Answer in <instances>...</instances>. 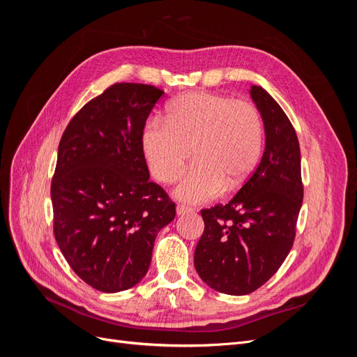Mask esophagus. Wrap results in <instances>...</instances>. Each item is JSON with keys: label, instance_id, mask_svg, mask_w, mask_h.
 Wrapping results in <instances>:
<instances>
[{"label": "esophagus", "instance_id": "obj_1", "mask_svg": "<svg viewBox=\"0 0 357 357\" xmlns=\"http://www.w3.org/2000/svg\"><path fill=\"white\" fill-rule=\"evenodd\" d=\"M177 214L178 215H183V214H188V213H192V208L186 207V205H177Z\"/></svg>", "mask_w": 357, "mask_h": 357}]
</instances>
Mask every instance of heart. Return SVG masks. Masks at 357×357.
Wrapping results in <instances>:
<instances>
[{
	"label": "heart",
	"instance_id": "obj_1",
	"mask_svg": "<svg viewBox=\"0 0 357 357\" xmlns=\"http://www.w3.org/2000/svg\"><path fill=\"white\" fill-rule=\"evenodd\" d=\"M264 144V123L247 101L211 92H189L172 101L165 122L153 119L142 132L152 176L169 185L190 156L195 162L174 189L188 204L208 202L225 185L236 188L252 174Z\"/></svg>",
	"mask_w": 357,
	"mask_h": 357
}]
</instances>
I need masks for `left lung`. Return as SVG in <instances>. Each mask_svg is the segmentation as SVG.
Returning a JSON list of instances; mask_svg holds the SVG:
<instances>
[{"label":"left lung","mask_w":357,"mask_h":357,"mask_svg":"<svg viewBox=\"0 0 357 357\" xmlns=\"http://www.w3.org/2000/svg\"><path fill=\"white\" fill-rule=\"evenodd\" d=\"M248 92L264 121L262 159L228 204L201 210L205 226L193 257L205 284L236 296L252 294L282 266L304 198L294 126L264 88L253 84Z\"/></svg>","instance_id":"left-lung-1"}]
</instances>
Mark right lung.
<instances>
[{
  "label": "right lung",
  "mask_w": 357,
  "mask_h": 357,
  "mask_svg": "<svg viewBox=\"0 0 357 357\" xmlns=\"http://www.w3.org/2000/svg\"><path fill=\"white\" fill-rule=\"evenodd\" d=\"M155 86L116 83L86 104L63 131L50 197L53 232L73 271L116 294L142 282L158 232L176 205L150 181L142 132Z\"/></svg>",
  "instance_id": "right-lung-1"
}]
</instances>
